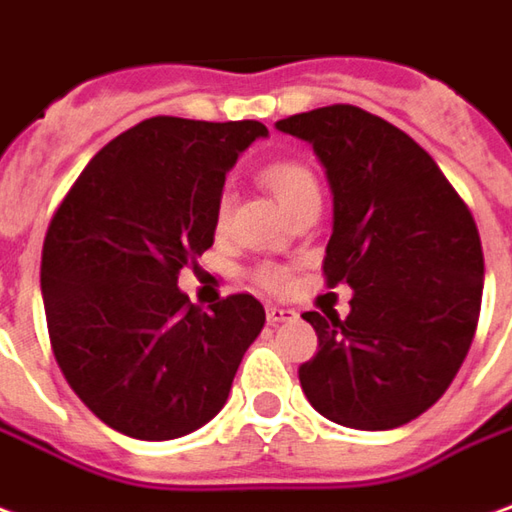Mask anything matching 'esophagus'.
<instances>
[{"mask_svg":"<svg viewBox=\"0 0 512 512\" xmlns=\"http://www.w3.org/2000/svg\"><path fill=\"white\" fill-rule=\"evenodd\" d=\"M267 324H281V321H290L296 318V310H284V307H276V304H267Z\"/></svg>","mask_w":512,"mask_h":512,"instance_id":"34e87169","label":"esophagus"}]
</instances>
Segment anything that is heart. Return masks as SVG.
<instances>
[{"label": "heart", "mask_w": 512, "mask_h": 512, "mask_svg": "<svg viewBox=\"0 0 512 512\" xmlns=\"http://www.w3.org/2000/svg\"><path fill=\"white\" fill-rule=\"evenodd\" d=\"M262 180L267 188L279 197V202L296 214L301 205H307L312 200H321V188H318V177L312 174V168L301 160H273L262 168ZM231 216V194L222 191L214 202V228L222 231L228 225ZM253 281L262 284L264 290H284L290 273L279 267V264H259L253 270Z\"/></svg>", "instance_id": "heart-1"}]
</instances>
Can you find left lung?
Listing matches in <instances>:
<instances>
[{"instance_id":"8db88e82","label":"left lung","mask_w":512,"mask_h":512,"mask_svg":"<svg viewBox=\"0 0 512 512\" xmlns=\"http://www.w3.org/2000/svg\"><path fill=\"white\" fill-rule=\"evenodd\" d=\"M276 126L312 143L327 168L335 225L324 279L355 293L346 318L304 312L318 352L298 366L301 389L346 428L411 423L471 349L485 279L476 222L431 154L360 106H321Z\"/></svg>"}]
</instances>
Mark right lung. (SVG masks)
<instances>
[{"label":"right lung","mask_w":512,"mask_h":512,"mask_svg":"<svg viewBox=\"0 0 512 512\" xmlns=\"http://www.w3.org/2000/svg\"><path fill=\"white\" fill-rule=\"evenodd\" d=\"M259 120L149 118L78 174L41 248L47 332L70 389L126 437L177 440L225 406L264 327L250 293L191 304L177 276L214 245V202Z\"/></svg>","instance_id":"obj_1"}]
</instances>
